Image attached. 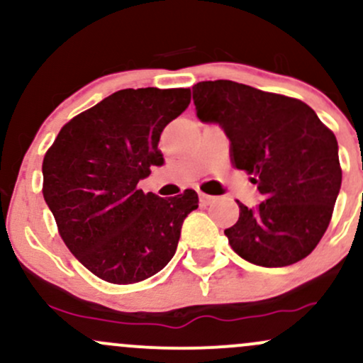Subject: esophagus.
Here are the masks:
<instances>
[{
	"label": "esophagus",
	"mask_w": 363,
	"mask_h": 363,
	"mask_svg": "<svg viewBox=\"0 0 363 363\" xmlns=\"http://www.w3.org/2000/svg\"><path fill=\"white\" fill-rule=\"evenodd\" d=\"M199 201H201L203 205H211V203L215 201V196H208L205 193H199Z\"/></svg>",
	"instance_id": "obj_1"
}]
</instances>
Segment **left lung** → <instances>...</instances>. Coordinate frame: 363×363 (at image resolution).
I'll use <instances>...</instances> for the list:
<instances>
[{
	"mask_svg": "<svg viewBox=\"0 0 363 363\" xmlns=\"http://www.w3.org/2000/svg\"><path fill=\"white\" fill-rule=\"evenodd\" d=\"M196 116L218 124L232 162L251 174L262 203H239L225 230L232 249L262 268L303 259L323 239L341 187L338 141L307 104L230 80L193 86Z\"/></svg>",
	"mask_w": 363,
	"mask_h": 363,
	"instance_id": "obj_1",
	"label": "left lung"
}]
</instances>
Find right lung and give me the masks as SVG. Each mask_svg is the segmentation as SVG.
Instances as JSON below:
<instances>
[{"label":"right lung","instance_id":"right-lung-1","mask_svg":"<svg viewBox=\"0 0 363 363\" xmlns=\"http://www.w3.org/2000/svg\"><path fill=\"white\" fill-rule=\"evenodd\" d=\"M189 102V89L119 90L65 124L45 153V203L65 244L95 277L147 280L176 254L198 194L160 198L138 182L164 165L158 140Z\"/></svg>","mask_w":363,"mask_h":363}]
</instances>
